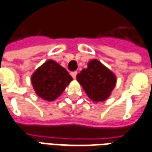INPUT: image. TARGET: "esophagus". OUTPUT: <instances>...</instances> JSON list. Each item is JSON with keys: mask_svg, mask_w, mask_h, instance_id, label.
Here are the masks:
<instances>
[{"mask_svg": "<svg viewBox=\"0 0 152 152\" xmlns=\"http://www.w3.org/2000/svg\"><path fill=\"white\" fill-rule=\"evenodd\" d=\"M76 74H77V72H71V76H72L73 79H76Z\"/></svg>", "mask_w": 152, "mask_h": 152, "instance_id": "34e87169", "label": "esophagus"}]
</instances>
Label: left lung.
Returning <instances> with one entry per match:
<instances>
[{
    "mask_svg": "<svg viewBox=\"0 0 152 152\" xmlns=\"http://www.w3.org/2000/svg\"><path fill=\"white\" fill-rule=\"evenodd\" d=\"M76 80L94 102H104L109 98L117 82L114 73L95 59L88 62L87 68L76 75Z\"/></svg>",
    "mask_w": 152,
    "mask_h": 152,
    "instance_id": "8db88e82",
    "label": "left lung"
}]
</instances>
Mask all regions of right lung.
Segmentation results:
<instances>
[{
  "label": "right lung",
  "mask_w": 152,
  "mask_h": 152,
  "mask_svg": "<svg viewBox=\"0 0 152 152\" xmlns=\"http://www.w3.org/2000/svg\"><path fill=\"white\" fill-rule=\"evenodd\" d=\"M72 80L64 67L52 59L38 67L30 78L36 95L47 102L58 98Z\"/></svg>",
  "instance_id": "obj_1"
}]
</instances>
